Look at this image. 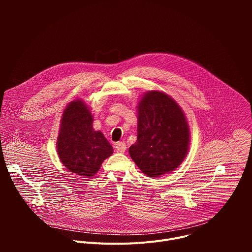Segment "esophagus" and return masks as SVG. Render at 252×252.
I'll use <instances>...</instances> for the list:
<instances>
[{"mask_svg":"<svg viewBox=\"0 0 252 252\" xmlns=\"http://www.w3.org/2000/svg\"><path fill=\"white\" fill-rule=\"evenodd\" d=\"M115 149L119 153H125L126 150V145L124 141H118L115 145Z\"/></svg>","mask_w":252,"mask_h":252,"instance_id":"esophagus-1","label":"esophagus"}]
</instances>
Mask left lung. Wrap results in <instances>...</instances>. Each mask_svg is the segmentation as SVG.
Listing matches in <instances>:
<instances>
[{"instance_id": "left-lung-1", "label": "left lung", "mask_w": 252, "mask_h": 252, "mask_svg": "<svg viewBox=\"0 0 252 252\" xmlns=\"http://www.w3.org/2000/svg\"><path fill=\"white\" fill-rule=\"evenodd\" d=\"M189 127L176 101L158 91L147 92L137 103V139L128 153L150 177L171 172L189 149Z\"/></svg>"}]
</instances>
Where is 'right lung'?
<instances>
[{
	"instance_id": "1",
	"label": "right lung",
	"mask_w": 252,
	"mask_h": 252,
	"mask_svg": "<svg viewBox=\"0 0 252 252\" xmlns=\"http://www.w3.org/2000/svg\"><path fill=\"white\" fill-rule=\"evenodd\" d=\"M94 118L82 99L69 102L63 113L57 152L62 163L77 175L94 176L102 161L113 155V147L101 131L93 127Z\"/></svg>"
}]
</instances>
